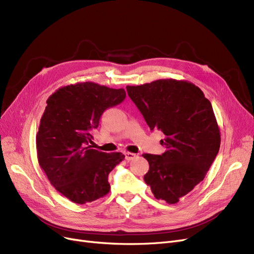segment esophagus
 Here are the masks:
<instances>
[{
	"instance_id": "esophagus-1",
	"label": "esophagus",
	"mask_w": 254,
	"mask_h": 254,
	"mask_svg": "<svg viewBox=\"0 0 254 254\" xmlns=\"http://www.w3.org/2000/svg\"><path fill=\"white\" fill-rule=\"evenodd\" d=\"M135 156H136V154H134V153H131V152H125V160H126V161H131V160H133Z\"/></svg>"
}]
</instances>
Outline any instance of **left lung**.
Instances as JSON below:
<instances>
[{
  "label": "left lung",
  "mask_w": 254,
  "mask_h": 254,
  "mask_svg": "<svg viewBox=\"0 0 254 254\" xmlns=\"http://www.w3.org/2000/svg\"><path fill=\"white\" fill-rule=\"evenodd\" d=\"M150 130L165 134L161 155L145 153L144 181L156 199L176 204L206 177L220 150L211 103L197 86L173 78L126 87Z\"/></svg>",
  "instance_id": "8db88e82"
}]
</instances>
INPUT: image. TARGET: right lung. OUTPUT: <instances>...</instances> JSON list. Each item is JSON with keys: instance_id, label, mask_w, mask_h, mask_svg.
<instances>
[{"instance_id": "add662e5", "label": "right lung", "mask_w": 254, "mask_h": 254, "mask_svg": "<svg viewBox=\"0 0 254 254\" xmlns=\"http://www.w3.org/2000/svg\"><path fill=\"white\" fill-rule=\"evenodd\" d=\"M125 98L123 88L92 82L61 87L48 98L37 133L38 161L51 185L71 202L83 205L109 192L108 174L125 155L92 149L90 132L103 112Z\"/></svg>"}]
</instances>
